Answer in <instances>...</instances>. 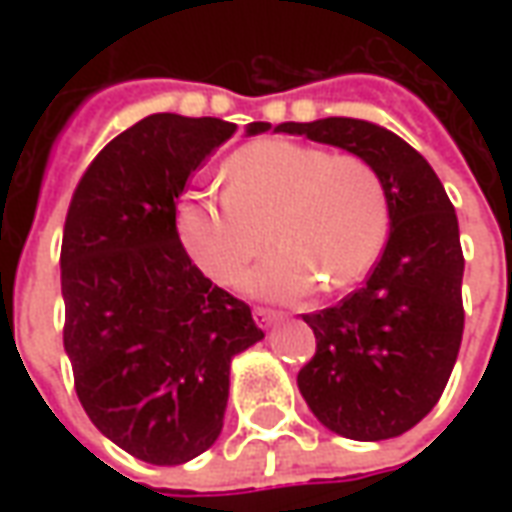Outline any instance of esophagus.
<instances>
[{
	"label": "esophagus",
	"mask_w": 512,
	"mask_h": 512,
	"mask_svg": "<svg viewBox=\"0 0 512 512\" xmlns=\"http://www.w3.org/2000/svg\"><path fill=\"white\" fill-rule=\"evenodd\" d=\"M252 315H255V323L257 326H271V323H279L285 315L279 310H271V307H255L252 310Z\"/></svg>",
	"instance_id": "1"
}]
</instances>
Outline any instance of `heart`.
Returning <instances> with one entry per match:
<instances>
[{"label":"heart","mask_w":512,"mask_h":512,"mask_svg":"<svg viewBox=\"0 0 512 512\" xmlns=\"http://www.w3.org/2000/svg\"><path fill=\"white\" fill-rule=\"evenodd\" d=\"M389 202L376 167L354 153L263 139L224 164L222 197H189L178 233L191 260L235 285L268 244L277 252L249 277L271 299H299L318 282L340 290L362 279L384 246Z\"/></svg>","instance_id":"heart-1"}]
</instances>
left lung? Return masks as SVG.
Returning a JSON list of instances; mask_svg holds the SVG:
<instances>
[{"mask_svg":"<svg viewBox=\"0 0 512 512\" xmlns=\"http://www.w3.org/2000/svg\"><path fill=\"white\" fill-rule=\"evenodd\" d=\"M370 161L384 180L389 238L365 288L304 315L315 356L299 370L312 414L345 439L381 441L439 403L463 337L458 216L425 158L400 136L354 117L279 123Z\"/></svg>","mask_w":512,"mask_h":512,"instance_id":"8db88e82","label":"left lung"}]
</instances>
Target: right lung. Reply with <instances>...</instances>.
Returning <instances> with one entry per match:
<instances>
[{
	"mask_svg": "<svg viewBox=\"0 0 512 512\" xmlns=\"http://www.w3.org/2000/svg\"><path fill=\"white\" fill-rule=\"evenodd\" d=\"M233 134L219 117L139 120L95 156L65 219L62 343L76 395L106 439L156 466L211 447L230 359L263 340L249 304L191 263L175 224L186 180Z\"/></svg>",
	"mask_w": 512,
	"mask_h": 512,
	"instance_id": "obj_1",
	"label": "right lung"
}]
</instances>
